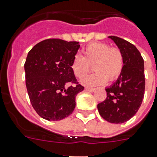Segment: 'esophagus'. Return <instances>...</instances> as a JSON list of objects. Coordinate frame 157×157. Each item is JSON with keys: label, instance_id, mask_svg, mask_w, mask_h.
Masks as SVG:
<instances>
[{"label": "esophagus", "instance_id": "34e87169", "mask_svg": "<svg viewBox=\"0 0 157 157\" xmlns=\"http://www.w3.org/2000/svg\"><path fill=\"white\" fill-rule=\"evenodd\" d=\"M85 90L89 92H94L95 89H94V88H85Z\"/></svg>", "mask_w": 157, "mask_h": 157}]
</instances>
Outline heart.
I'll return each instance as SVG.
<instances>
[{"instance_id": "obj_1", "label": "heart", "mask_w": 157, "mask_h": 157, "mask_svg": "<svg viewBox=\"0 0 157 157\" xmlns=\"http://www.w3.org/2000/svg\"><path fill=\"white\" fill-rule=\"evenodd\" d=\"M84 56L76 55L71 63V69L76 77L83 78L93 65L95 72L81 81L83 85L96 86L110 82L120 76L124 67L123 52L117 48H110L107 43H91L83 50Z\"/></svg>"}]
</instances>
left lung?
<instances>
[{
  "label": "left lung",
  "mask_w": 157,
  "mask_h": 157,
  "mask_svg": "<svg viewBox=\"0 0 157 157\" xmlns=\"http://www.w3.org/2000/svg\"><path fill=\"white\" fill-rule=\"evenodd\" d=\"M123 52L124 67L120 76L105 89L107 97L98 105L100 115L111 123H123L132 118L142 104L145 90L144 63L139 50L117 36H109Z\"/></svg>",
  "instance_id": "obj_1"
}]
</instances>
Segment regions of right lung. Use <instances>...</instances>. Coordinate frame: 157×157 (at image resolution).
<instances>
[{
    "label": "right lung",
    "instance_id": "obj_1",
    "mask_svg": "<svg viewBox=\"0 0 157 157\" xmlns=\"http://www.w3.org/2000/svg\"><path fill=\"white\" fill-rule=\"evenodd\" d=\"M79 48L78 42L49 39L28 53L24 64L25 85L33 108L44 119H63L76 107V97L84 87L76 81L71 63ZM69 82L76 85L67 87Z\"/></svg>",
    "mask_w": 157,
    "mask_h": 157
}]
</instances>
